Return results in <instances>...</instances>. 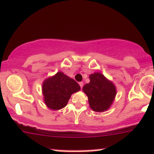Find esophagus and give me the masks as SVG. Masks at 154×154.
Here are the masks:
<instances>
[{
	"mask_svg": "<svg viewBox=\"0 0 154 154\" xmlns=\"http://www.w3.org/2000/svg\"><path fill=\"white\" fill-rule=\"evenodd\" d=\"M79 85H80L81 88H82V89L83 86H84V82H79Z\"/></svg>",
	"mask_w": 154,
	"mask_h": 154,
	"instance_id": "34e87169",
	"label": "esophagus"
}]
</instances>
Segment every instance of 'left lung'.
<instances>
[{"label":"left lung","mask_w":154,"mask_h":154,"mask_svg":"<svg viewBox=\"0 0 154 154\" xmlns=\"http://www.w3.org/2000/svg\"><path fill=\"white\" fill-rule=\"evenodd\" d=\"M90 82L83 87L88 97L91 109L95 112H105L110 108L116 95V87L103 73L95 72L89 75Z\"/></svg>","instance_id":"1"}]
</instances>
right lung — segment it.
<instances>
[{
  "label": "right lung",
  "instance_id": "1",
  "mask_svg": "<svg viewBox=\"0 0 154 154\" xmlns=\"http://www.w3.org/2000/svg\"><path fill=\"white\" fill-rule=\"evenodd\" d=\"M80 89V86L74 79L59 71L43 82L44 102L49 109L60 110L66 106L72 94Z\"/></svg>",
  "mask_w": 154,
  "mask_h": 154
}]
</instances>
